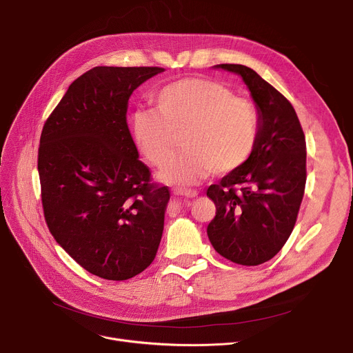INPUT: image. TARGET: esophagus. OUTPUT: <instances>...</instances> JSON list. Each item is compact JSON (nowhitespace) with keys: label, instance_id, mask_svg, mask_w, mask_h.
Masks as SVG:
<instances>
[{"label":"esophagus","instance_id":"1","mask_svg":"<svg viewBox=\"0 0 353 353\" xmlns=\"http://www.w3.org/2000/svg\"><path fill=\"white\" fill-rule=\"evenodd\" d=\"M173 193L177 196H184V197H196L199 194V192L194 189H183V188H174Z\"/></svg>","mask_w":353,"mask_h":353}]
</instances>
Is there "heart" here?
Instances as JSON below:
<instances>
[{
	"mask_svg": "<svg viewBox=\"0 0 353 353\" xmlns=\"http://www.w3.org/2000/svg\"><path fill=\"white\" fill-rule=\"evenodd\" d=\"M153 104L156 113L137 111L130 130L141 156L159 169L173 159L183 136L188 150L160 174L165 181L190 184L212 170L230 173L254 152L261 133L259 108L221 83L181 79L160 88Z\"/></svg>",
	"mask_w": 353,
	"mask_h": 353,
	"instance_id": "b5f03b06",
	"label": "heart"
}]
</instances>
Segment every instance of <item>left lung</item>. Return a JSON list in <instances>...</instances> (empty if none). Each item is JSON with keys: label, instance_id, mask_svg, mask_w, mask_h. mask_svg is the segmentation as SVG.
<instances>
[{"label": "left lung", "instance_id": "8db88e82", "mask_svg": "<svg viewBox=\"0 0 353 353\" xmlns=\"http://www.w3.org/2000/svg\"><path fill=\"white\" fill-rule=\"evenodd\" d=\"M242 76L261 113V133L249 160L208 189L216 216L210 243L228 261L262 265L289 239L305 193L306 140L290 101L256 71L217 64Z\"/></svg>", "mask_w": 353, "mask_h": 353}]
</instances>
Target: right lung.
<instances>
[{"label": "right lung", "instance_id": "1", "mask_svg": "<svg viewBox=\"0 0 353 353\" xmlns=\"http://www.w3.org/2000/svg\"><path fill=\"white\" fill-rule=\"evenodd\" d=\"M161 67H94L48 116L39 147L41 203L57 243L91 274L127 281L154 261L170 199L139 160L132 92Z\"/></svg>", "mask_w": 353, "mask_h": 353}]
</instances>
